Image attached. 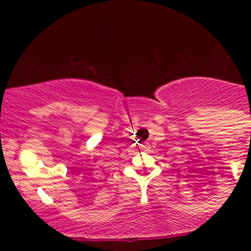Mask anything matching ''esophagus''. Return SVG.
Returning a JSON list of instances; mask_svg holds the SVG:
<instances>
[{
	"mask_svg": "<svg viewBox=\"0 0 251 251\" xmlns=\"http://www.w3.org/2000/svg\"><path fill=\"white\" fill-rule=\"evenodd\" d=\"M140 148H142V150H149L150 149V144L149 143H143L142 145H140Z\"/></svg>",
	"mask_w": 251,
	"mask_h": 251,
	"instance_id": "1",
	"label": "esophagus"
}]
</instances>
